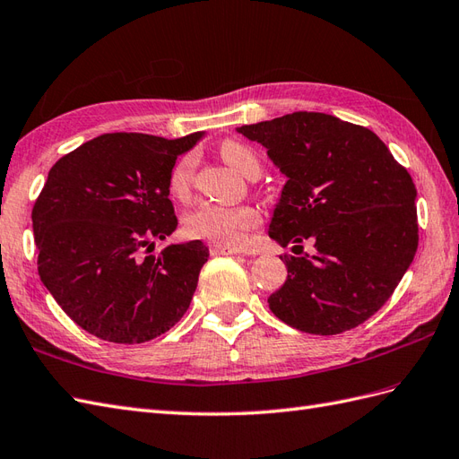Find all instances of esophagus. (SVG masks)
<instances>
[{
    "mask_svg": "<svg viewBox=\"0 0 459 459\" xmlns=\"http://www.w3.org/2000/svg\"><path fill=\"white\" fill-rule=\"evenodd\" d=\"M209 252L211 255H232V254H238V248H230V246H221V244H211L209 246Z\"/></svg>",
    "mask_w": 459,
    "mask_h": 459,
    "instance_id": "1",
    "label": "esophagus"
}]
</instances>
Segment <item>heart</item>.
Returning a JSON list of instances; mask_svg holds the SVG:
<instances>
[{"label": "heart", "instance_id": "1", "mask_svg": "<svg viewBox=\"0 0 459 459\" xmlns=\"http://www.w3.org/2000/svg\"><path fill=\"white\" fill-rule=\"evenodd\" d=\"M221 157L227 164L246 178L260 176V160L255 152L237 139H227L221 143ZM195 174V155L186 152L172 164L169 174V190L174 197L186 199L192 192ZM262 217L250 205L225 207L215 204H202L194 207L184 217V230L190 238L207 240L221 246L237 248L248 240L250 234L260 227Z\"/></svg>", "mask_w": 459, "mask_h": 459}]
</instances>
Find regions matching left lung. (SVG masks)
Listing matches in <instances>:
<instances>
[{"instance_id": "8db88e82", "label": "left lung", "mask_w": 459, "mask_h": 459, "mask_svg": "<svg viewBox=\"0 0 459 459\" xmlns=\"http://www.w3.org/2000/svg\"><path fill=\"white\" fill-rule=\"evenodd\" d=\"M287 176L269 237L312 240L281 255L287 281L267 299L281 322L314 335L352 330L394 295L419 246L415 184L384 141L332 114L292 112L238 127Z\"/></svg>"}]
</instances>
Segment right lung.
Here are the masks:
<instances>
[{
    "label": "right lung",
    "instance_id": "obj_1",
    "mask_svg": "<svg viewBox=\"0 0 459 459\" xmlns=\"http://www.w3.org/2000/svg\"><path fill=\"white\" fill-rule=\"evenodd\" d=\"M202 135L104 134L50 169L32 207L39 275L91 335L145 343L190 308L207 246L192 240L151 252L178 227L169 199L172 164Z\"/></svg>",
    "mask_w": 459,
    "mask_h": 459
}]
</instances>
